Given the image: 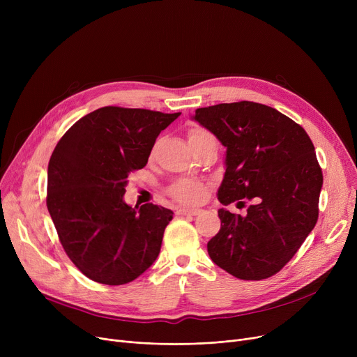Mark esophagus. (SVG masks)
Returning a JSON list of instances; mask_svg holds the SVG:
<instances>
[{"mask_svg": "<svg viewBox=\"0 0 357 357\" xmlns=\"http://www.w3.org/2000/svg\"><path fill=\"white\" fill-rule=\"evenodd\" d=\"M199 213H201L199 208H181V210H178L179 215H197Z\"/></svg>", "mask_w": 357, "mask_h": 357, "instance_id": "34e87169", "label": "esophagus"}]
</instances>
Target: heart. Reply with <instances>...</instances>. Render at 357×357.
Wrapping results in <instances>:
<instances>
[{"label": "heart", "mask_w": 357, "mask_h": 357, "mask_svg": "<svg viewBox=\"0 0 357 357\" xmlns=\"http://www.w3.org/2000/svg\"><path fill=\"white\" fill-rule=\"evenodd\" d=\"M207 137H214L210 131L204 130V128H192L188 133V140L190 142H197L201 139H207ZM171 195L183 204H197L202 201L205 195V186L204 183L198 181H191V179H179L176 181L171 190H169Z\"/></svg>", "instance_id": "obj_1"}]
</instances>
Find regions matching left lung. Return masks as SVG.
<instances>
[{
    "instance_id": "left-lung-1",
    "label": "left lung",
    "mask_w": 357,
    "mask_h": 357,
    "mask_svg": "<svg viewBox=\"0 0 357 357\" xmlns=\"http://www.w3.org/2000/svg\"><path fill=\"white\" fill-rule=\"evenodd\" d=\"M192 120L226 147L218 201H253L245 215L218 210L207 249L217 266L245 280L266 279L301 248L318 218L323 172L305 130L252 101L198 108Z\"/></svg>"
}]
</instances>
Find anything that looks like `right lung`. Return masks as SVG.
Returning <instances> with one entry per match:
<instances>
[{
  "instance_id": "obj_1",
  "label": "right lung",
  "mask_w": 357,
  "mask_h": 357,
  "mask_svg": "<svg viewBox=\"0 0 357 357\" xmlns=\"http://www.w3.org/2000/svg\"><path fill=\"white\" fill-rule=\"evenodd\" d=\"M181 112L102 107L75 123L47 167V210L62 246L86 278L124 285L159 256L174 213L124 201L128 175L146 166L152 147Z\"/></svg>"
}]
</instances>
